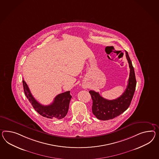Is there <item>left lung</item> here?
<instances>
[{
    "label": "left lung",
    "mask_w": 159,
    "mask_h": 159,
    "mask_svg": "<svg viewBox=\"0 0 159 159\" xmlns=\"http://www.w3.org/2000/svg\"><path fill=\"white\" fill-rule=\"evenodd\" d=\"M126 56L130 69V75L126 89L120 97L115 100H109L102 98L98 92L93 90L89 92L93 100L92 112L100 120H107L117 117L124 112L130 105L137 82L134 67L127 51Z\"/></svg>",
    "instance_id": "8db88e82"
}]
</instances>
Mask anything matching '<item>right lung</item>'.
Segmentation results:
<instances>
[{"label": "right lung", "instance_id": "obj_1", "mask_svg": "<svg viewBox=\"0 0 159 159\" xmlns=\"http://www.w3.org/2000/svg\"><path fill=\"white\" fill-rule=\"evenodd\" d=\"M22 83L26 97L32 104L34 109L40 115L45 118L57 119H61L65 117L68 112L70 102L72 98L70 91L58 94L54 98L52 103L48 106H43L33 96L24 79Z\"/></svg>", "mask_w": 159, "mask_h": 159}]
</instances>
